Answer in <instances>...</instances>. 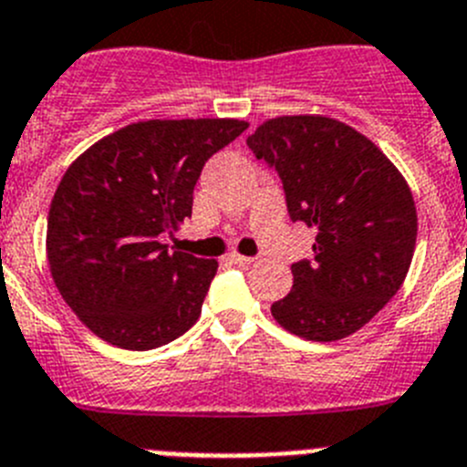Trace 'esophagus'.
Returning <instances> with one entry per match:
<instances>
[{
	"label": "esophagus",
	"mask_w": 467,
	"mask_h": 467,
	"mask_svg": "<svg viewBox=\"0 0 467 467\" xmlns=\"http://www.w3.org/2000/svg\"><path fill=\"white\" fill-rule=\"evenodd\" d=\"M229 259L234 264H238V266H247V264H253L254 259L253 257H245V254H238V253H231Z\"/></svg>",
	"instance_id": "esophagus-1"
}]
</instances>
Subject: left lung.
Here are the masks:
<instances>
[{
    "mask_svg": "<svg viewBox=\"0 0 467 467\" xmlns=\"http://www.w3.org/2000/svg\"><path fill=\"white\" fill-rule=\"evenodd\" d=\"M247 147L278 171L292 222L316 229V257L292 264L295 285L271 316L306 341L346 339L407 278L419 229L410 184L372 140L320 114L269 119Z\"/></svg>",
    "mask_w": 467,
    "mask_h": 467,
    "instance_id": "1",
    "label": "left lung"
}]
</instances>
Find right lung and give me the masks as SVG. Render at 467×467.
I'll use <instances>...</instances> for the list:
<instances>
[{"instance_id":"obj_1","label":"right lung","mask_w":467,"mask_h":467,"mask_svg":"<svg viewBox=\"0 0 467 467\" xmlns=\"http://www.w3.org/2000/svg\"><path fill=\"white\" fill-rule=\"evenodd\" d=\"M238 119H150L98 140L53 193L47 257L65 304L102 341L150 350L201 316L217 259L168 253L161 236L192 217L205 161Z\"/></svg>"}]
</instances>
